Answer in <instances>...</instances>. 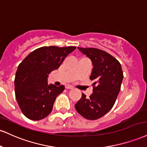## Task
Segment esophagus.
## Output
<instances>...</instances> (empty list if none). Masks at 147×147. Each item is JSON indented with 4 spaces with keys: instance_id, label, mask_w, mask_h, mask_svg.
<instances>
[{
    "instance_id": "obj_1",
    "label": "esophagus",
    "mask_w": 147,
    "mask_h": 147,
    "mask_svg": "<svg viewBox=\"0 0 147 147\" xmlns=\"http://www.w3.org/2000/svg\"><path fill=\"white\" fill-rule=\"evenodd\" d=\"M65 88H66V89H70V90L73 89V87H72L71 85H70V84L66 85V86H65Z\"/></svg>"
}]
</instances>
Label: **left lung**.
Listing matches in <instances>:
<instances>
[{
  "mask_svg": "<svg viewBox=\"0 0 147 147\" xmlns=\"http://www.w3.org/2000/svg\"><path fill=\"white\" fill-rule=\"evenodd\" d=\"M77 49L91 60L93 68L90 79L94 82L92 94L88 98L82 94L75 107L83 117L96 120L107 114L116 102L123 79L121 65L105 51L94 48Z\"/></svg>",
  "mask_w": 147,
  "mask_h": 147,
  "instance_id": "left-lung-1",
  "label": "left lung"
}]
</instances>
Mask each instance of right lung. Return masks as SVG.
<instances>
[{
    "label": "right lung",
    "instance_id": "obj_1",
    "mask_svg": "<svg viewBox=\"0 0 147 147\" xmlns=\"http://www.w3.org/2000/svg\"><path fill=\"white\" fill-rule=\"evenodd\" d=\"M75 47H43L35 49L19 64L16 73L15 94L23 114L39 121L51 112L57 96L64 86L48 84V77L57 70Z\"/></svg>",
    "mask_w": 147,
    "mask_h": 147
}]
</instances>
